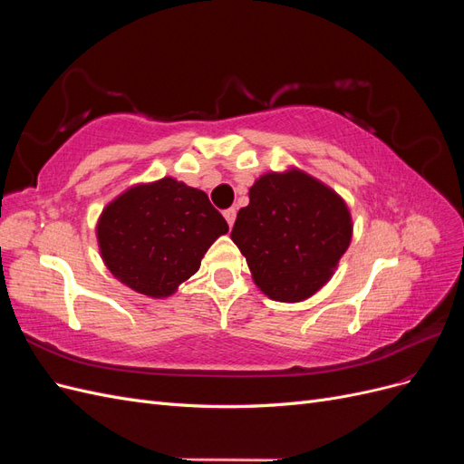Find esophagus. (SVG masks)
<instances>
[{"instance_id":"1","label":"esophagus","mask_w":464,"mask_h":464,"mask_svg":"<svg viewBox=\"0 0 464 464\" xmlns=\"http://www.w3.org/2000/svg\"><path fill=\"white\" fill-rule=\"evenodd\" d=\"M224 218H227L228 227L232 228V224H234V220H236V208H227V210H224Z\"/></svg>"}]
</instances>
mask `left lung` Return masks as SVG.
Listing matches in <instances>:
<instances>
[{"instance_id": "8db88e82", "label": "left lung", "mask_w": 464, "mask_h": 464, "mask_svg": "<svg viewBox=\"0 0 464 464\" xmlns=\"http://www.w3.org/2000/svg\"><path fill=\"white\" fill-rule=\"evenodd\" d=\"M230 237L265 296L292 304L329 283L353 240V217L339 193L290 168L256 179Z\"/></svg>"}]
</instances>
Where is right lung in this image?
Instances as JSON below:
<instances>
[{"mask_svg": "<svg viewBox=\"0 0 464 464\" xmlns=\"http://www.w3.org/2000/svg\"><path fill=\"white\" fill-rule=\"evenodd\" d=\"M227 232V220L207 193L170 176L125 189L104 207L96 224L108 271L150 298L174 294Z\"/></svg>", "mask_w": 464, "mask_h": 464, "instance_id": "1", "label": "right lung"}]
</instances>
